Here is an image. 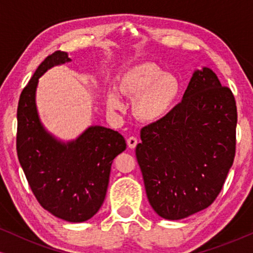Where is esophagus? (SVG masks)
Segmentation results:
<instances>
[{
  "mask_svg": "<svg viewBox=\"0 0 253 253\" xmlns=\"http://www.w3.org/2000/svg\"><path fill=\"white\" fill-rule=\"evenodd\" d=\"M137 143H138V140H137V138L136 137H129L126 139V144H127V146H129L130 148H134L137 146Z\"/></svg>",
  "mask_w": 253,
  "mask_h": 253,
  "instance_id": "1",
  "label": "esophagus"
}]
</instances>
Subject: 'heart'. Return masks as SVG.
Returning <instances> with one entry per match:
<instances>
[{
    "label": "heart",
    "mask_w": 253,
    "mask_h": 253,
    "mask_svg": "<svg viewBox=\"0 0 253 253\" xmlns=\"http://www.w3.org/2000/svg\"><path fill=\"white\" fill-rule=\"evenodd\" d=\"M182 85L175 75L165 72L153 62H141L122 76L120 91L134 100L133 112L144 122H157L168 114L181 93ZM109 109L123 110L124 101L116 88L107 92Z\"/></svg>",
    "instance_id": "heart-1"
}]
</instances>
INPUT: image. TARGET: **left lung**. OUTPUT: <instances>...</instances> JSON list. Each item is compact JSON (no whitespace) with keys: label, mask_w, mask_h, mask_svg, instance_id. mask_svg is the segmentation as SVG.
Listing matches in <instances>:
<instances>
[{"label":"left lung","mask_w":253,"mask_h":253,"mask_svg":"<svg viewBox=\"0 0 253 253\" xmlns=\"http://www.w3.org/2000/svg\"><path fill=\"white\" fill-rule=\"evenodd\" d=\"M237 109L212 69L195 70L182 101L144 126L136 157L155 213L181 220L205 210L233 166Z\"/></svg>","instance_id":"8db88e82"}]
</instances>
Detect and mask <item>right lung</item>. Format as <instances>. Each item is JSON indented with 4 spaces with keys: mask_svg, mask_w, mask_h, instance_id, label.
Here are the masks:
<instances>
[{
    "mask_svg": "<svg viewBox=\"0 0 253 253\" xmlns=\"http://www.w3.org/2000/svg\"><path fill=\"white\" fill-rule=\"evenodd\" d=\"M71 62L65 51L44 58L20 94L17 109V155L41 206L58 219L84 222L105 200L113 160L126 148L117 131L91 126L74 140L48 132L38 113L39 78L55 65Z\"/></svg>",
    "mask_w": 253,
    "mask_h": 253,
    "instance_id": "add662e5",
    "label": "right lung"
}]
</instances>
